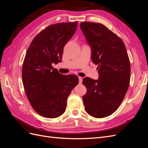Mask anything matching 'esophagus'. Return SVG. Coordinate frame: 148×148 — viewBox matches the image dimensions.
I'll return each mask as SVG.
<instances>
[{
  "instance_id": "esophagus-1",
  "label": "esophagus",
  "mask_w": 148,
  "mask_h": 148,
  "mask_svg": "<svg viewBox=\"0 0 148 148\" xmlns=\"http://www.w3.org/2000/svg\"><path fill=\"white\" fill-rule=\"evenodd\" d=\"M78 79H79V83L81 84L82 83V81H83V78L81 77H79Z\"/></svg>"
}]
</instances>
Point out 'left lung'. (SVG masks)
<instances>
[{
    "instance_id": "obj_1",
    "label": "left lung",
    "mask_w": 148,
    "mask_h": 148,
    "mask_svg": "<svg viewBox=\"0 0 148 148\" xmlns=\"http://www.w3.org/2000/svg\"><path fill=\"white\" fill-rule=\"evenodd\" d=\"M80 28L91 49V60L97 65L99 79L85 77L87 91L83 96L84 109L96 118L107 117L117 109L127 92L130 63L122 40L101 23L83 22Z\"/></svg>"
}]
</instances>
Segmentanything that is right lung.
<instances>
[{
    "instance_id": "obj_1",
    "label": "right lung",
    "mask_w": 148,
    "mask_h": 148,
    "mask_svg": "<svg viewBox=\"0 0 148 148\" xmlns=\"http://www.w3.org/2000/svg\"><path fill=\"white\" fill-rule=\"evenodd\" d=\"M77 26V21L49 26L33 39L26 52L22 66L26 95L33 109L44 117L63 114L67 98L78 84L77 76L64 75L52 66L61 62L64 47Z\"/></svg>"
}]
</instances>
